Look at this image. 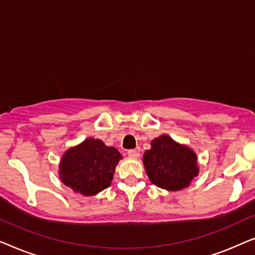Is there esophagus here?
<instances>
[{"instance_id": "1", "label": "esophagus", "mask_w": 255, "mask_h": 255, "mask_svg": "<svg viewBox=\"0 0 255 255\" xmlns=\"http://www.w3.org/2000/svg\"><path fill=\"white\" fill-rule=\"evenodd\" d=\"M128 154L130 158L137 159V158H139V155H140V153H139V151H137V149H128Z\"/></svg>"}]
</instances>
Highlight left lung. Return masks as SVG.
I'll return each mask as SVG.
<instances>
[{
    "instance_id": "1",
    "label": "left lung",
    "mask_w": 255,
    "mask_h": 255,
    "mask_svg": "<svg viewBox=\"0 0 255 255\" xmlns=\"http://www.w3.org/2000/svg\"><path fill=\"white\" fill-rule=\"evenodd\" d=\"M145 152L144 166L153 184L167 190H181L198 174L196 154L163 134L151 142Z\"/></svg>"
}]
</instances>
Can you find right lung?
I'll list each match as a JSON object with an SVG mask.
<instances>
[{
	"label": "right lung",
	"mask_w": 255,
	"mask_h": 255,
	"mask_svg": "<svg viewBox=\"0 0 255 255\" xmlns=\"http://www.w3.org/2000/svg\"><path fill=\"white\" fill-rule=\"evenodd\" d=\"M121 153L100 139H86L68 149L60 162V179L76 193L92 196L110 186Z\"/></svg>",
	"instance_id": "obj_1"
}]
</instances>
